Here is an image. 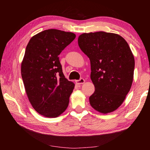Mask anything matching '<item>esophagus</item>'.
Instances as JSON below:
<instances>
[{
    "instance_id": "1",
    "label": "esophagus",
    "mask_w": 150,
    "mask_h": 150,
    "mask_svg": "<svg viewBox=\"0 0 150 150\" xmlns=\"http://www.w3.org/2000/svg\"><path fill=\"white\" fill-rule=\"evenodd\" d=\"M85 81L84 79H83V78L80 79L79 80H77V81H75L76 84L78 85H82V84H83V83H85Z\"/></svg>"
}]
</instances>
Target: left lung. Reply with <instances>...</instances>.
I'll list each match as a JSON object with an SVG mask.
<instances>
[{
	"mask_svg": "<svg viewBox=\"0 0 150 150\" xmlns=\"http://www.w3.org/2000/svg\"><path fill=\"white\" fill-rule=\"evenodd\" d=\"M81 51L89 58L95 92L90 105L103 114L120 106L130 90L135 62L128 43L120 35L105 32L84 33L78 38Z\"/></svg>",
	"mask_w": 150,
	"mask_h": 150,
	"instance_id": "1",
	"label": "left lung"
}]
</instances>
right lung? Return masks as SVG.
<instances>
[{
	"label": "right lung",
	"mask_w": 150,
	"mask_h": 150,
	"mask_svg": "<svg viewBox=\"0 0 150 150\" xmlns=\"http://www.w3.org/2000/svg\"><path fill=\"white\" fill-rule=\"evenodd\" d=\"M76 35L56 29L35 34L28 44L21 64L25 91L40 115L56 118L67 109L75 84L65 77L59 55Z\"/></svg>",
	"instance_id": "add662e5"
}]
</instances>
